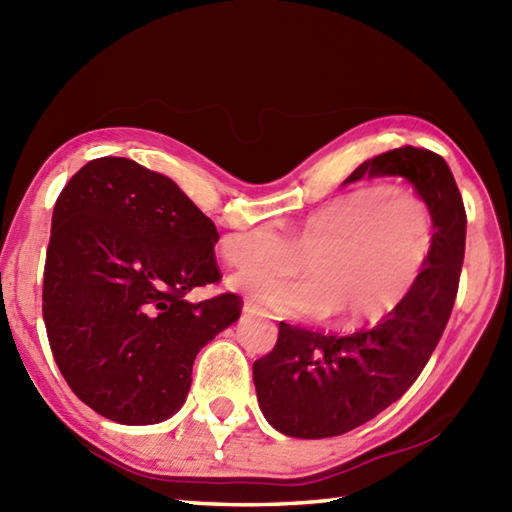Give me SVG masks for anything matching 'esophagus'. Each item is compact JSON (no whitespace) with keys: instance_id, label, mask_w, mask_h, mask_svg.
Returning a JSON list of instances; mask_svg holds the SVG:
<instances>
[{"instance_id":"esophagus-1","label":"esophagus","mask_w":512,"mask_h":512,"mask_svg":"<svg viewBox=\"0 0 512 512\" xmlns=\"http://www.w3.org/2000/svg\"><path fill=\"white\" fill-rule=\"evenodd\" d=\"M244 313L246 315H259V317H270L268 310H264L257 302H253V299H244Z\"/></svg>"}]
</instances>
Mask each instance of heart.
<instances>
[{
	"mask_svg": "<svg viewBox=\"0 0 512 512\" xmlns=\"http://www.w3.org/2000/svg\"><path fill=\"white\" fill-rule=\"evenodd\" d=\"M433 210L410 190L362 186L335 195L288 230L273 219L228 233L219 248L230 266L246 268L230 284L270 313L313 319L337 313L342 324L377 322L402 306L422 282L435 250ZM306 252V276L287 267Z\"/></svg>",
	"mask_w": 512,
	"mask_h": 512,
	"instance_id": "b5f03b06",
	"label": "heart"
}]
</instances>
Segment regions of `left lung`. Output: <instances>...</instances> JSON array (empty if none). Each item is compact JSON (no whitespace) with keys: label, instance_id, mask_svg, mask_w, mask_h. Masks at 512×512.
I'll list each match as a JSON object with an SVG mask.
<instances>
[{"label":"left lung","instance_id":"1","mask_svg":"<svg viewBox=\"0 0 512 512\" xmlns=\"http://www.w3.org/2000/svg\"><path fill=\"white\" fill-rule=\"evenodd\" d=\"M362 177H404L433 210L435 250L406 302L382 322L350 335L279 324L277 344L253 364L266 422L299 439L344 435L377 417L413 386L453 310L466 250V210L444 157L404 146L368 159Z\"/></svg>","mask_w":512,"mask_h":512}]
</instances>
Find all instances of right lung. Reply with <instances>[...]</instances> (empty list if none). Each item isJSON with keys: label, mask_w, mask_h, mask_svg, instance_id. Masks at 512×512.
<instances>
[{"label": "right lung", "mask_w": 512, "mask_h": 512, "mask_svg": "<svg viewBox=\"0 0 512 512\" xmlns=\"http://www.w3.org/2000/svg\"><path fill=\"white\" fill-rule=\"evenodd\" d=\"M215 224L173 179L99 157L57 197L44 266V324L70 390L102 417L159 424L184 406L199 350L242 313L222 279Z\"/></svg>", "instance_id": "add662e5"}]
</instances>
